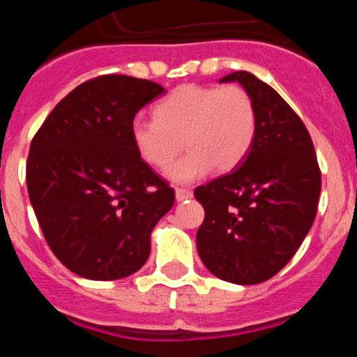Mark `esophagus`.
Masks as SVG:
<instances>
[{
  "label": "esophagus",
  "mask_w": 357,
  "mask_h": 357,
  "mask_svg": "<svg viewBox=\"0 0 357 357\" xmlns=\"http://www.w3.org/2000/svg\"><path fill=\"white\" fill-rule=\"evenodd\" d=\"M191 197H193V193H191L189 189H184V188H176L175 189L176 202H184V200H188V198H191Z\"/></svg>",
  "instance_id": "1"
}]
</instances>
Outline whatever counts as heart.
<instances>
[{"mask_svg":"<svg viewBox=\"0 0 357 357\" xmlns=\"http://www.w3.org/2000/svg\"><path fill=\"white\" fill-rule=\"evenodd\" d=\"M153 118L132 119V146L144 164L160 169L184 142L190 150L166 169L178 184L198 181L213 168H238L255 137L254 103L239 85H181L157 103Z\"/></svg>","mask_w":357,"mask_h":357,"instance_id":"obj_1","label":"heart"}]
</instances>
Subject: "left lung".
Segmentation results:
<instances>
[{
  "label": "left lung",
  "instance_id": "1",
  "mask_svg": "<svg viewBox=\"0 0 357 357\" xmlns=\"http://www.w3.org/2000/svg\"><path fill=\"white\" fill-rule=\"evenodd\" d=\"M220 82H238L250 94L255 137L234 172L195 189L206 211L197 248L218 279L259 284L289 263L307 236L321 175L307 128L275 89L248 71Z\"/></svg>",
  "mask_w": 357,
  "mask_h": 357
}]
</instances>
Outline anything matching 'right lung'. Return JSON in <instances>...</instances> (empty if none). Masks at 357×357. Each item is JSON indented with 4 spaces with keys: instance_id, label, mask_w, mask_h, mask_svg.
<instances>
[{
    "instance_id": "right-lung-1",
    "label": "right lung",
    "mask_w": 357,
    "mask_h": 357,
    "mask_svg": "<svg viewBox=\"0 0 357 357\" xmlns=\"http://www.w3.org/2000/svg\"><path fill=\"white\" fill-rule=\"evenodd\" d=\"M162 85L103 75L73 89L30 144L26 185L50 248L73 273L116 280L150 255L175 191L135 153L130 123Z\"/></svg>"
}]
</instances>
